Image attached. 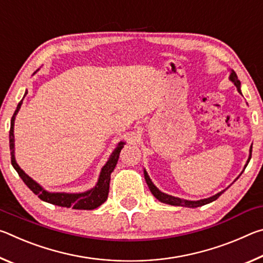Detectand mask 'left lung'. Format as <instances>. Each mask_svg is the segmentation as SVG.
Wrapping results in <instances>:
<instances>
[{
    "mask_svg": "<svg viewBox=\"0 0 263 263\" xmlns=\"http://www.w3.org/2000/svg\"><path fill=\"white\" fill-rule=\"evenodd\" d=\"M230 81H232V83L234 84L235 87H237V89H238V91L240 92V94H241V89H240V87H241V83H240V81H239V79H238V77H237V74H235V72L233 69H230ZM253 145V144H252ZM251 158H252V146H251V148H249V157H248V160H247V162H246V164H245V167H243V171H245V168L247 167V164H248V162H249V160H251ZM242 171V172H243ZM242 172H241V174H242ZM240 174V175H241ZM239 175V176H240ZM144 176H145V180H146V183H147V185H148V188H149V190H151V193L153 194V196L155 198L158 199V201H160L161 203H164V204H169V205H175V206H185V208H198V206H202V205H205V204H209V203H211V202H213V201H216V199L219 197V196L224 193V191L229 188H226V189H224V190H221L220 193H218V194H216V195H213V196H211V197H208V198H204V199H199V201H188V199H183V198H180V197H175V196H172V195H168V194H164V193H162V191H160L157 186L154 185V183L152 182V180L149 179V176H148V174H147V172H146V169H144ZM239 176L237 177V179L235 180H238L239 179ZM234 180V181H235Z\"/></svg>",
    "mask_w": 263,
    "mask_h": 263,
    "instance_id": "left-lung-1",
    "label": "left lung"
}]
</instances>
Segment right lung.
Here are the masks:
<instances>
[{
    "instance_id": "1",
    "label": "right lung",
    "mask_w": 263,
    "mask_h": 263,
    "mask_svg": "<svg viewBox=\"0 0 263 263\" xmlns=\"http://www.w3.org/2000/svg\"><path fill=\"white\" fill-rule=\"evenodd\" d=\"M39 70V69H38ZM35 73V72H34ZM28 94V90L25 91L24 97ZM23 100H22L17 108L15 110V114L11 118L10 123V131H9V145H10V154H11V164L15 168V171L18 173L21 179L23 180L24 183L29 186V189L32 191L33 194L38 196L39 198L44 202H47L53 205L62 206V208H73L75 210H94V209L99 208L102 205L106 199H108L109 194V184H110V175L114 172L116 164L118 162L119 153H121L122 148L125 145L124 141H119L116 148L112 151V153L110 154L108 161L101 169L99 180L95 184L94 188L89 189L83 193H51L43 188V186L37 183L33 179L26 174V173L22 169L18 163L16 162L15 159V136H14V126H15V119L16 115L18 114L21 109V105L23 104Z\"/></svg>"
}]
</instances>
